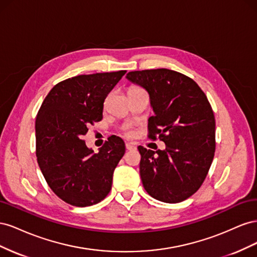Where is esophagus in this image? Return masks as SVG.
I'll list each match as a JSON object with an SVG mask.
<instances>
[{
  "instance_id": "1",
  "label": "esophagus",
  "mask_w": 257,
  "mask_h": 257,
  "mask_svg": "<svg viewBox=\"0 0 257 257\" xmlns=\"http://www.w3.org/2000/svg\"><path fill=\"white\" fill-rule=\"evenodd\" d=\"M125 148L127 150H134V149H136V145L133 143H126Z\"/></svg>"
}]
</instances>
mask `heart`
<instances>
[{
  "mask_svg": "<svg viewBox=\"0 0 257 257\" xmlns=\"http://www.w3.org/2000/svg\"><path fill=\"white\" fill-rule=\"evenodd\" d=\"M135 89H139V88H132L131 90H135ZM127 135H132V132H127Z\"/></svg>",
  "mask_w": 257,
  "mask_h": 257,
  "instance_id": "obj_1",
  "label": "heart"
}]
</instances>
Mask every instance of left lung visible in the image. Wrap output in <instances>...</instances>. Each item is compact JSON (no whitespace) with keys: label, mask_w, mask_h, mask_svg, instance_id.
Masks as SVG:
<instances>
[{"label":"left lung","mask_w":257,"mask_h":257,"mask_svg":"<svg viewBox=\"0 0 257 257\" xmlns=\"http://www.w3.org/2000/svg\"><path fill=\"white\" fill-rule=\"evenodd\" d=\"M126 78L150 96L154 115L148 122L149 138L166 145L152 151L138 147L141 178L153 198L168 204L185 200L203 184L215 151V120L199 85L172 69L130 72Z\"/></svg>","instance_id":"obj_1"}]
</instances>
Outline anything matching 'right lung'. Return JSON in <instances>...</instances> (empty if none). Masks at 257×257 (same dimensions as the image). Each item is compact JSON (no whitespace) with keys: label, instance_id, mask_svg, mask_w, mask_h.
Listing matches in <instances>:
<instances>
[{"label":"right lung","instance_id":"1","mask_svg":"<svg viewBox=\"0 0 257 257\" xmlns=\"http://www.w3.org/2000/svg\"><path fill=\"white\" fill-rule=\"evenodd\" d=\"M126 71L79 75L50 90L35 121L36 157L50 189L65 203L88 207L111 190L112 175L125 152L111 136L94 153L81 137L103 119L104 100Z\"/></svg>","mask_w":257,"mask_h":257}]
</instances>
